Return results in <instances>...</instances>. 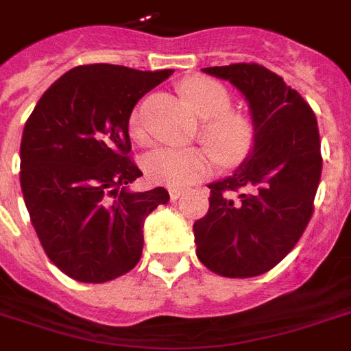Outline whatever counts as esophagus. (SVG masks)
<instances>
[{"mask_svg": "<svg viewBox=\"0 0 351 351\" xmlns=\"http://www.w3.org/2000/svg\"><path fill=\"white\" fill-rule=\"evenodd\" d=\"M182 191L180 189H175V187H171L169 189V198H171V202H176L178 198H180Z\"/></svg>", "mask_w": 351, "mask_h": 351, "instance_id": "esophagus-1", "label": "esophagus"}]
</instances>
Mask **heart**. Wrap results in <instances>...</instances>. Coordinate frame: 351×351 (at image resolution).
I'll list each match as a JSON object with an SVG mask.
<instances>
[{
	"mask_svg": "<svg viewBox=\"0 0 351 351\" xmlns=\"http://www.w3.org/2000/svg\"><path fill=\"white\" fill-rule=\"evenodd\" d=\"M180 93L198 117L206 118L202 125L206 145L198 147L156 149L143 162L145 175L154 184L187 187L211 175L215 156L226 167L244 162L255 147V123L245 112L230 109L231 96L224 85L206 76H191L180 84ZM129 136L136 143L147 142L140 111H132L127 121Z\"/></svg>",
	"mask_w": 351,
	"mask_h": 351,
	"instance_id": "b5f03b06",
	"label": "heart"
}]
</instances>
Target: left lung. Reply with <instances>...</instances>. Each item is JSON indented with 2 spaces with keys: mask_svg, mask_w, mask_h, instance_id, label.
Here are the masks:
<instances>
[{
  "mask_svg": "<svg viewBox=\"0 0 351 351\" xmlns=\"http://www.w3.org/2000/svg\"><path fill=\"white\" fill-rule=\"evenodd\" d=\"M204 73L231 84L250 101L255 147L224 180L209 184V209L193 226L197 256L220 277H256L275 267L313 215L322 156L308 101L258 63Z\"/></svg>",
  "mask_w": 351,
  "mask_h": 351,
  "instance_id": "1",
  "label": "left lung"
}]
</instances>
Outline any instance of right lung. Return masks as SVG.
I'll return each mask as SVG.
<instances>
[{
	"label": "right lung",
	"mask_w": 351,
	"mask_h": 351,
	"mask_svg": "<svg viewBox=\"0 0 351 351\" xmlns=\"http://www.w3.org/2000/svg\"><path fill=\"white\" fill-rule=\"evenodd\" d=\"M171 74L80 65L43 93L25 123L19 182L30 222L52 264L78 282L131 271L142 256L143 220L169 202L164 187L127 191L142 176L129 156L127 121Z\"/></svg>",
	"instance_id": "add662e5"
}]
</instances>
